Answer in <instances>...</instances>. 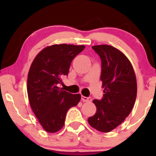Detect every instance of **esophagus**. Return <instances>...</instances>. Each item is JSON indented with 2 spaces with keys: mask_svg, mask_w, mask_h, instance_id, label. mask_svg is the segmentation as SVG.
Returning <instances> with one entry per match:
<instances>
[{
  "mask_svg": "<svg viewBox=\"0 0 156 156\" xmlns=\"http://www.w3.org/2000/svg\"><path fill=\"white\" fill-rule=\"evenodd\" d=\"M81 100L83 101V102H90L92 101V98H87V97H85V96H81Z\"/></svg>",
  "mask_w": 156,
  "mask_h": 156,
  "instance_id": "obj_1",
  "label": "esophagus"
}]
</instances>
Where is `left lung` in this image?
Here are the masks:
<instances>
[{
    "mask_svg": "<svg viewBox=\"0 0 156 156\" xmlns=\"http://www.w3.org/2000/svg\"><path fill=\"white\" fill-rule=\"evenodd\" d=\"M101 58V101L94 100L97 111L88 122L98 131L108 133L125 120L132 111L137 93L135 72L122 52L108 44L92 46Z\"/></svg>",
    "mask_w": 156,
    "mask_h": 156,
    "instance_id": "8db88e82",
    "label": "left lung"
}]
</instances>
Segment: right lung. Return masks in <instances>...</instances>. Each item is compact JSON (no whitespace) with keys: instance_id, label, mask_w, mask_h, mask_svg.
Returning a JSON list of instances; mask_svg holds the SVG:
<instances>
[{"instance_id":"right-lung-1","label":"right lung","mask_w":156,"mask_h":156,"mask_svg":"<svg viewBox=\"0 0 156 156\" xmlns=\"http://www.w3.org/2000/svg\"><path fill=\"white\" fill-rule=\"evenodd\" d=\"M84 45L59 44L48 46L36 55L28 74L27 92L32 111L42 128L55 133L63 128L67 111L79 103L81 95L57 87L67 76L73 58Z\"/></svg>"}]
</instances>
